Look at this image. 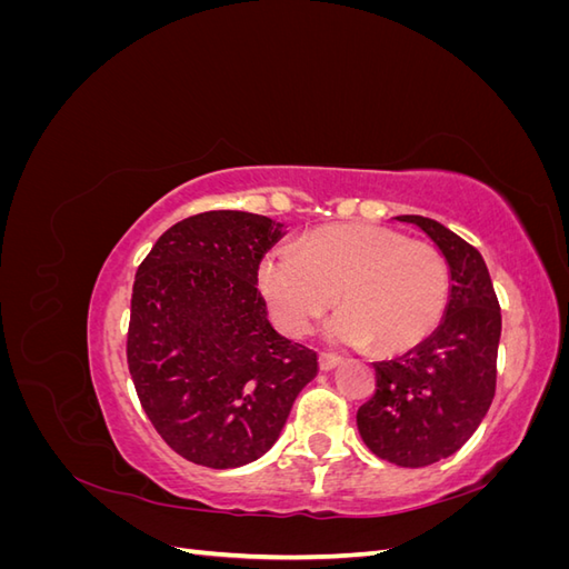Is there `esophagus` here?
Here are the masks:
<instances>
[{"label": "esophagus", "mask_w": 569, "mask_h": 569, "mask_svg": "<svg viewBox=\"0 0 569 569\" xmlns=\"http://www.w3.org/2000/svg\"><path fill=\"white\" fill-rule=\"evenodd\" d=\"M339 363H341V358L335 356V353H320V356H318L320 370H332V368H337Z\"/></svg>", "instance_id": "obj_1"}]
</instances>
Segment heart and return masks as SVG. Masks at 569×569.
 Here are the masks:
<instances>
[{
    "mask_svg": "<svg viewBox=\"0 0 569 569\" xmlns=\"http://www.w3.org/2000/svg\"><path fill=\"white\" fill-rule=\"evenodd\" d=\"M256 284L274 325L301 337L337 301L327 337L349 347L399 353L437 330L449 306L451 274L443 253L403 232L351 222L320 228L299 249L272 247L258 263Z\"/></svg>",
    "mask_w": 569,
    "mask_h": 569,
    "instance_id": "obj_1",
    "label": "heart"
}]
</instances>
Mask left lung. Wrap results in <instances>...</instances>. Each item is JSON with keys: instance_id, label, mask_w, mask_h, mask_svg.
<instances>
[{"instance_id": "1", "label": "left lung", "mask_w": 569, "mask_h": 569, "mask_svg": "<svg viewBox=\"0 0 569 569\" xmlns=\"http://www.w3.org/2000/svg\"><path fill=\"white\" fill-rule=\"evenodd\" d=\"M443 253L451 295L441 325L420 347L375 363V393L358 408L368 449L401 468H425L468 441L496 393L501 306L481 253L441 222L399 216Z\"/></svg>"}]
</instances>
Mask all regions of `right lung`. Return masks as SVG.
Segmentation results:
<instances>
[{
    "label": "right lung",
    "mask_w": 569,
    "mask_h": 569,
    "mask_svg": "<svg viewBox=\"0 0 569 569\" xmlns=\"http://www.w3.org/2000/svg\"><path fill=\"white\" fill-rule=\"evenodd\" d=\"M282 222L206 211L168 228L137 268L128 368L161 439L206 468L261 458L278 441L316 351L272 330L256 270Z\"/></svg>",
    "instance_id": "obj_1"
}]
</instances>
